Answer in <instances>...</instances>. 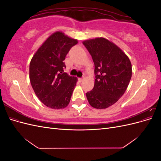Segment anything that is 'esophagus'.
<instances>
[{"instance_id":"34e87169","label":"esophagus","mask_w":161,"mask_h":161,"mask_svg":"<svg viewBox=\"0 0 161 161\" xmlns=\"http://www.w3.org/2000/svg\"><path fill=\"white\" fill-rule=\"evenodd\" d=\"M79 80L80 81V82H82V80H84V77H82V78H79Z\"/></svg>"}]
</instances>
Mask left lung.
<instances>
[{"label":"left lung","instance_id":"1","mask_svg":"<svg viewBox=\"0 0 161 161\" xmlns=\"http://www.w3.org/2000/svg\"><path fill=\"white\" fill-rule=\"evenodd\" d=\"M83 45L95 64V85L86 96L96 109H106L115 103L128 88L132 69L128 56L115 43L103 37L85 40Z\"/></svg>","mask_w":161,"mask_h":161}]
</instances>
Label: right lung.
<instances>
[{
    "instance_id": "right-lung-1",
    "label": "right lung",
    "mask_w": 161,
    "mask_h": 161,
    "mask_svg": "<svg viewBox=\"0 0 161 161\" xmlns=\"http://www.w3.org/2000/svg\"><path fill=\"white\" fill-rule=\"evenodd\" d=\"M78 40L56 31L48 37L33 55L30 79L36 95L47 107L64 109L69 104L77 78L64 72L63 62Z\"/></svg>"
}]
</instances>
